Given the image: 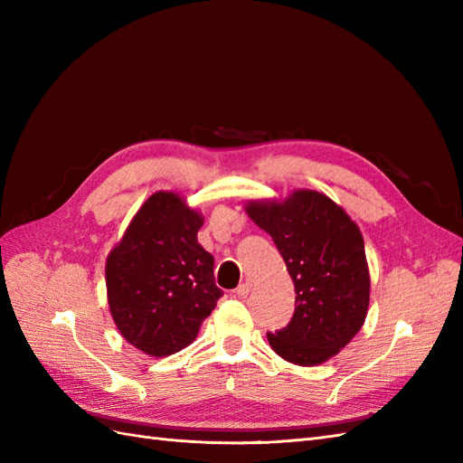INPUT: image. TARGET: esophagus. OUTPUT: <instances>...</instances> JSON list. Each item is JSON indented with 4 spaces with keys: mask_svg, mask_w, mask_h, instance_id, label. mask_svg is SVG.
I'll return each mask as SVG.
<instances>
[{
    "mask_svg": "<svg viewBox=\"0 0 463 463\" xmlns=\"http://www.w3.org/2000/svg\"><path fill=\"white\" fill-rule=\"evenodd\" d=\"M249 293H250V284L249 282H245V284H241L240 288H237V298H240V299H245Z\"/></svg>",
    "mask_w": 463,
    "mask_h": 463,
    "instance_id": "esophagus-1",
    "label": "esophagus"
}]
</instances>
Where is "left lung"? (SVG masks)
<instances>
[{
    "label": "left lung",
    "mask_w": 463,
    "mask_h": 463,
    "mask_svg": "<svg viewBox=\"0 0 463 463\" xmlns=\"http://www.w3.org/2000/svg\"><path fill=\"white\" fill-rule=\"evenodd\" d=\"M245 210L272 237L296 286L289 325L266 338L286 361L320 365L354 340L367 317L371 278L357 223L309 189L284 201H250Z\"/></svg>",
    "instance_id": "left-lung-1"
}]
</instances>
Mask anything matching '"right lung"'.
Wrapping results in <instances>:
<instances>
[{"instance_id": "1", "label": "right lung", "mask_w": 463, "mask_h": 463, "mask_svg": "<svg viewBox=\"0 0 463 463\" xmlns=\"http://www.w3.org/2000/svg\"><path fill=\"white\" fill-rule=\"evenodd\" d=\"M203 222L177 193L158 191L108 255L109 313L123 338L146 355L187 347L222 298L214 257L197 241Z\"/></svg>"}]
</instances>
